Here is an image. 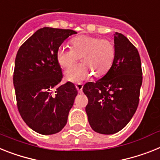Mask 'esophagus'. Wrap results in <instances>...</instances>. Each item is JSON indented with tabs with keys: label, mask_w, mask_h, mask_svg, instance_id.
Here are the masks:
<instances>
[{
	"label": "esophagus",
	"mask_w": 160,
	"mask_h": 160,
	"mask_svg": "<svg viewBox=\"0 0 160 160\" xmlns=\"http://www.w3.org/2000/svg\"><path fill=\"white\" fill-rule=\"evenodd\" d=\"M76 88L78 90V92H81L83 89V84H81V83H78V84H76Z\"/></svg>",
	"instance_id": "34e87169"
}]
</instances>
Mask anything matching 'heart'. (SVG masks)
<instances>
[{
	"instance_id": "1",
	"label": "heart",
	"mask_w": 160,
	"mask_h": 160,
	"mask_svg": "<svg viewBox=\"0 0 160 160\" xmlns=\"http://www.w3.org/2000/svg\"><path fill=\"white\" fill-rule=\"evenodd\" d=\"M71 45V47L62 45L57 50L58 62L62 68H70L79 58L81 60V63L66 71L65 79L68 81L81 82L93 73L96 76H102L113 63L115 48L110 40L80 36L72 39Z\"/></svg>"
}]
</instances>
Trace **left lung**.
<instances>
[{
  "instance_id": "1",
  "label": "left lung",
  "mask_w": 160,
  "mask_h": 160,
  "mask_svg": "<svg viewBox=\"0 0 160 160\" xmlns=\"http://www.w3.org/2000/svg\"><path fill=\"white\" fill-rule=\"evenodd\" d=\"M115 55L105 76L88 82L83 92L88 99L85 107L88 123L95 132L114 134L123 129L139 103L142 71L138 49L123 34H114Z\"/></svg>"
}]
</instances>
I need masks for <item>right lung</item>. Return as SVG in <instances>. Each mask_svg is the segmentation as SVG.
I'll list each match as a JSON object with an SVG mask.
<instances>
[{"label": "right lung", "instance_id": "right-lung-1", "mask_svg": "<svg viewBox=\"0 0 160 160\" xmlns=\"http://www.w3.org/2000/svg\"><path fill=\"white\" fill-rule=\"evenodd\" d=\"M76 33L70 29L41 28L16 55L13 81L17 107L27 125L38 133H57L68 122L78 92L71 82L59 85L62 72L57 50Z\"/></svg>", "mask_w": 160, "mask_h": 160}]
</instances>
